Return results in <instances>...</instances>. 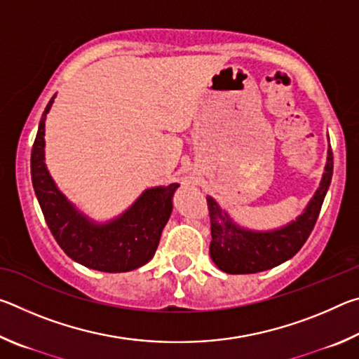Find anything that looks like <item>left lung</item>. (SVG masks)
I'll list each match as a JSON object with an SVG mask.
<instances>
[{
  "instance_id": "1",
  "label": "left lung",
  "mask_w": 359,
  "mask_h": 359,
  "mask_svg": "<svg viewBox=\"0 0 359 359\" xmlns=\"http://www.w3.org/2000/svg\"><path fill=\"white\" fill-rule=\"evenodd\" d=\"M330 141V136H327ZM332 150L327 144L325 172L311 201L294 220L280 228L258 231L241 226L214 198L208 196L212 242L210 258L226 274H255L285 263L301 250L317 222L332 179Z\"/></svg>"
}]
</instances>
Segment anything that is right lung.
I'll return each instance as SVG.
<instances>
[{
  "mask_svg": "<svg viewBox=\"0 0 359 359\" xmlns=\"http://www.w3.org/2000/svg\"><path fill=\"white\" fill-rule=\"evenodd\" d=\"M55 96L42 114L32 150V182L47 226L79 264L101 272L137 269L154 258L179 184L147 188L128 209L107 222L85 215L60 191L46 165V118Z\"/></svg>",
  "mask_w": 359,
  "mask_h": 359,
  "instance_id": "obj_1",
  "label": "right lung"
}]
</instances>
